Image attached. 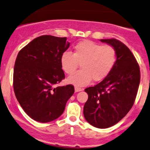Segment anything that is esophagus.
Wrapping results in <instances>:
<instances>
[{"instance_id": "obj_1", "label": "esophagus", "mask_w": 150, "mask_h": 150, "mask_svg": "<svg viewBox=\"0 0 150 150\" xmlns=\"http://www.w3.org/2000/svg\"><path fill=\"white\" fill-rule=\"evenodd\" d=\"M83 88H78V87H75V91L76 92V93H78V92L83 91Z\"/></svg>"}]
</instances>
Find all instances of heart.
<instances>
[{
  "label": "heart",
  "mask_w": 150,
  "mask_h": 150,
  "mask_svg": "<svg viewBox=\"0 0 150 150\" xmlns=\"http://www.w3.org/2000/svg\"><path fill=\"white\" fill-rule=\"evenodd\" d=\"M60 65L67 75H72L80 64L81 70L67 79L76 86H84L93 81L99 82L108 76L117 62L116 50L111 45H101L91 40L78 42L73 53L65 51L60 58Z\"/></svg>",
  "instance_id": "obj_1"
}]
</instances>
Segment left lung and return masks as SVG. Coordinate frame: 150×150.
<instances>
[{"mask_svg":"<svg viewBox=\"0 0 150 150\" xmlns=\"http://www.w3.org/2000/svg\"><path fill=\"white\" fill-rule=\"evenodd\" d=\"M115 49L117 62L104 80L85 91L88 99L84 105L85 120L95 127L115 125L127 114L135 100L140 82V70L135 57L117 39H101Z\"/></svg>","mask_w":150,"mask_h":150,"instance_id":"obj_1","label":"left lung"}]
</instances>
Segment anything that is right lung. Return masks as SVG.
<instances>
[{
    "label": "right lung",
    "mask_w": 150,
    "mask_h": 150,
    "mask_svg": "<svg viewBox=\"0 0 150 150\" xmlns=\"http://www.w3.org/2000/svg\"><path fill=\"white\" fill-rule=\"evenodd\" d=\"M70 46L67 38L42 35L18 54L13 71V89L18 101L30 117L49 122L63 113L74 86L56 87L65 78L60 55Z\"/></svg>",
    "instance_id": "obj_1"
}]
</instances>
